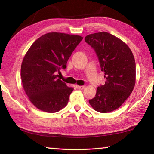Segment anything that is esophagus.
Here are the masks:
<instances>
[{
  "label": "esophagus",
  "instance_id": "obj_1",
  "mask_svg": "<svg viewBox=\"0 0 154 154\" xmlns=\"http://www.w3.org/2000/svg\"><path fill=\"white\" fill-rule=\"evenodd\" d=\"M76 87L78 89H83L85 88V86H79V85H76Z\"/></svg>",
  "mask_w": 154,
  "mask_h": 154
}]
</instances>
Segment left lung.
Returning a JSON list of instances; mask_svg holds the SVG:
<instances>
[{
	"label": "left lung",
	"mask_w": 154,
	"mask_h": 154,
	"mask_svg": "<svg viewBox=\"0 0 154 154\" xmlns=\"http://www.w3.org/2000/svg\"><path fill=\"white\" fill-rule=\"evenodd\" d=\"M85 41L95 51L106 81L98 87L89 103L97 112L116 110L132 93L136 81V62L129 47L108 32L89 34Z\"/></svg>",
	"instance_id": "obj_1"
}]
</instances>
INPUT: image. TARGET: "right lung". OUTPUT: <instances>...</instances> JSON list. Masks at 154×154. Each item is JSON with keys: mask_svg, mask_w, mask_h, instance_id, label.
Instances as JSON below:
<instances>
[{"mask_svg": "<svg viewBox=\"0 0 154 154\" xmlns=\"http://www.w3.org/2000/svg\"><path fill=\"white\" fill-rule=\"evenodd\" d=\"M83 38L58 32L42 35L23 59L21 79L31 103L42 111L54 113L63 109L73 91L57 78Z\"/></svg>", "mask_w": 154, "mask_h": 154, "instance_id": "right-lung-1", "label": "right lung"}]
</instances>
